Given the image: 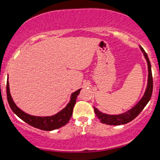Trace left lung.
I'll use <instances>...</instances> for the list:
<instances>
[{"label": "left lung", "instance_id": "obj_1", "mask_svg": "<svg viewBox=\"0 0 160 160\" xmlns=\"http://www.w3.org/2000/svg\"><path fill=\"white\" fill-rule=\"evenodd\" d=\"M141 50L142 51L143 54L146 58L147 62H148V86H147L146 91H145L144 95L141 98V99L138 102L137 104H135L132 108L128 110L123 113L118 115H109L106 114V113H102V112L99 111L96 108L94 107L95 113L96 114L98 120L102 122V123L108 124V125H113V126H119V125L126 124L128 122H131L133 120L135 117H137L141 111H143L147 104L149 102L150 98H151L152 92H153V77H152L151 72V65L149 58H148V55L144 49L140 46Z\"/></svg>", "mask_w": 160, "mask_h": 160}]
</instances>
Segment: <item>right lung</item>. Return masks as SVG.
Masks as SVG:
<instances>
[{
  "label": "right lung",
  "instance_id": "1",
  "mask_svg": "<svg viewBox=\"0 0 160 160\" xmlns=\"http://www.w3.org/2000/svg\"><path fill=\"white\" fill-rule=\"evenodd\" d=\"M81 89L74 92L71 94V100L67 106L58 112L56 114L51 116V117H36V116L29 115L28 113L20 110L16 104L14 103L10 92V87H9V82H7V96L9 105L14 113H16L21 120L25 122L33 127L39 128V129L44 130V131H52L56 128H61L68 122L72 116L73 109L74 104L76 103V98L78 95L80 94V91Z\"/></svg>",
  "mask_w": 160,
  "mask_h": 160
}]
</instances>
